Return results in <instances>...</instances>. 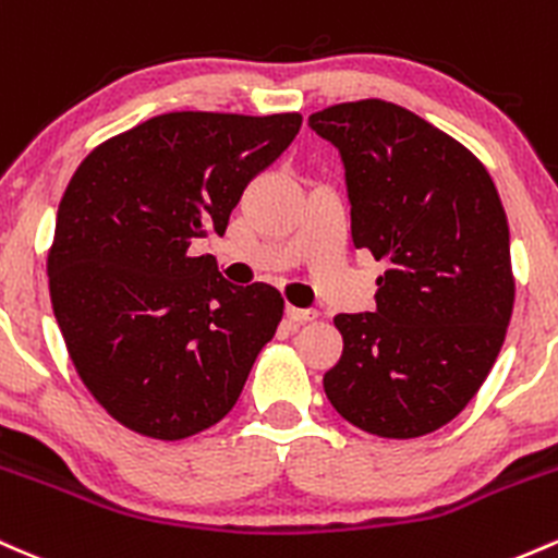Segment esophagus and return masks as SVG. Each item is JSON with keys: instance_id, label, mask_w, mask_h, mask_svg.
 Instances as JSON below:
<instances>
[{"instance_id": "obj_1", "label": "esophagus", "mask_w": 558, "mask_h": 558, "mask_svg": "<svg viewBox=\"0 0 558 558\" xmlns=\"http://www.w3.org/2000/svg\"><path fill=\"white\" fill-rule=\"evenodd\" d=\"M317 315H320V312H317V310L286 307V317H289L291 323H296V326H302V323H312V320H317Z\"/></svg>"}]
</instances>
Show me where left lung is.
<instances>
[{"instance_id":"1","label":"left lung","mask_w":558,"mask_h":558,"mask_svg":"<svg viewBox=\"0 0 558 558\" xmlns=\"http://www.w3.org/2000/svg\"><path fill=\"white\" fill-rule=\"evenodd\" d=\"M310 126L344 163L354 246L389 265L376 312L333 317L344 352L323 387L363 432L424 437L469 405L504 347V204L474 153L395 102H341Z\"/></svg>"}]
</instances>
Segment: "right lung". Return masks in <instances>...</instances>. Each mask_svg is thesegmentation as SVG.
<instances>
[{
  "instance_id": "obj_1",
  "label": "right lung",
  "mask_w": 558,
  "mask_h": 558,
  "mask_svg": "<svg viewBox=\"0 0 558 558\" xmlns=\"http://www.w3.org/2000/svg\"><path fill=\"white\" fill-rule=\"evenodd\" d=\"M299 126V113H163L71 177L47 256L52 310L84 387L132 432L174 442L222 421L278 330V289L232 286L190 246L228 230Z\"/></svg>"
}]
</instances>
